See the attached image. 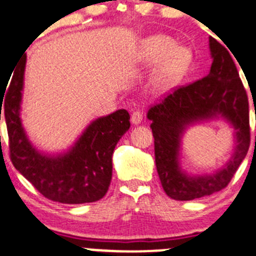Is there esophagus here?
Returning a JSON list of instances; mask_svg holds the SVG:
<instances>
[{
  "label": "esophagus",
  "instance_id": "obj_1",
  "mask_svg": "<svg viewBox=\"0 0 256 256\" xmlns=\"http://www.w3.org/2000/svg\"><path fill=\"white\" fill-rule=\"evenodd\" d=\"M142 121V112L140 111V110H135V111L132 112V114H131V122H132L134 125H139Z\"/></svg>",
  "mask_w": 256,
  "mask_h": 256
}]
</instances>
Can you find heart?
Returning <instances> with one entry per match:
<instances>
[{"mask_svg": "<svg viewBox=\"0 0 256 256\" xmlns=\"http://www.w3.org/2000/svg\"><path fill=\"white\" fill-rule=\"evenodd\" d=\"M160 59L161 61L156 66L154 80L160 88L167 89L185 76L191 65L192 54L186 47H176L174 40L170 36H150L142 44L139 60L144 65H152Z\"/></svg>", "mask_w": 256, "mask_h": 256, "instance_id": "b5f03b06", "label": "heart"}]
</instances>
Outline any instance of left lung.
Instances as JSON below:
<instances>
[{
	"instance_id": "1",
	"label": "left lung",
	"mask_w": 256,
	"mask_h": 256,
	"mask_svg": "<svg viewBox=\"0 0 256 256\" xmlns=\"http://www.w3.org/2000/svg\"><path fill=\"white\" fill-rule=\"evenodd\" d=\"M209 48L213 62L208 75L176 88L146 114L152 121L156 172L166 194L174 200H194L224 188L250 146L248 100L238 71L228 50L212 36ZM220 116L236 130L234 154L213 175L188 176L179 167L183 131L192 123Z\"/></svg>"
}]
</instances>
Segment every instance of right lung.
Returning a JSON list of instances; mask_svg holds the SVG:
<instances>
[{"mask_svg": "<svg viewBox=\"0 0 256 256\" xmlns=\"http://www.w3.org/2000/svg\"><path fill=\"white\" fill-rule=\"evenodd\" d=\"M25 64L26 54L12 70L8 88L1 89L11 162L47 199L64 204L102 199L111 184L112 154L130 128V114L126 110H118L94 120L66 153H40L28 139L20 118Z\"/></svg>", "mask_w": 256, "mask_h": 256, "instance_id": "add662e5", "label": "right lung"}]
</instances>
